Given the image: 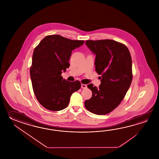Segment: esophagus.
<instances>
[{"label":"esophagus","instance_id":"esophagus-1","mask_svg":"<svg viewBox=\"0 0 159 159\" xmlns=\"http://www.w3.org/2000/svg\"><path fill=\"white\" fill-rule=\"evenodd\" d=\"M81 88H82V89H86V88H87V85L82 84H81Z\"/></svg>","mask_w":159,"mask_h":159}]
</instances>
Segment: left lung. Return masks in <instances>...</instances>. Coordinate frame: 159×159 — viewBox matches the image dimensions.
Returning a JSON list of instances; mask_svg holds the SVG:
<instances>
[{
	"label": "left lung",
	"instance_id": "1",
	"mask_svg": "<svg viewBox=\"0 0 159 159\" xmlns=\"http://www.w3.org/2000/svg\"><path fill=\"white\" fill-rule=\"evenodd\" d=\"M86 44L96 55L95 71L101 75V84L98 88L88 84L92 97L84 106L95 114H107L120 105L131 85V56L125 44L112 40H87Z\"/></svg>",
	"mask_w": 159,
	"mask_h": 159
}]
</instances>
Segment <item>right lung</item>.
I'll list each match as a JSON object with an SVG mask.
<instances>
[{
	"label": "right lung",
	"instance_id": "1",
	"mask_svg": "<svg viewBox=\"0 0 159 159\" xmlns=\"http://www.w3.org/2000/svg\"><path fill=\"white\" fill-rule=\"evenodd\" d=\"M84 43L59 34L48 35L34 48L30 75L34 94L44 107L51 111L66 108L71 94L81 88V84L66 81L61 76L66 71L72 51Z\"/></svg>",
	"mask_w": 159,
	"mask_h": 159
}]
</instances>
